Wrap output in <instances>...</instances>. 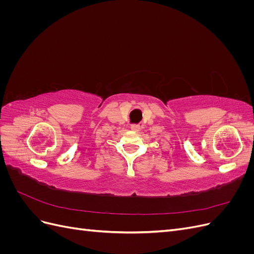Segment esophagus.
<instances>
[{
  "label": "esophagus",
  "instance_id": "34e87169",
  "mask_svg": "<svg viewBox=\"0 0 254 254\" xmlns=\"http://www.w3.org/2000/svg\"><path fill=\"white\" fill-rule=\"evenodd\" d=\"M130 128H131V130H133V131H139L141 128V125L140 124H132L131 126H130Z\"/></svg>",
  "mask_w": 254,
  "mask_h": 254
}]
</instances>
